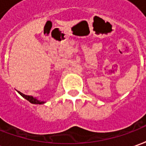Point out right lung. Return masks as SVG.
Instances as JSON below:
<instances>
[{
	"label": "right lung",
	"mask_w": 146,
	"mask_h": 146,
	"mask_svg": "<svg viewBox=\"0 0 146 146\" xmlns=\"http://www.w3.org/2000/svg\"><path fill=\"white\" fill-rule=\"evenodd\" d=\"M19 92V94L20 95H22L23 97L25 99H27L28 101L30 102V103H32V104H39V105H41V104H44L46 102L45 101H41V100H39L36 98H34L33 96H30V95H26L23 94L22 92Z\"/></svg>",
	"instance_id": "add662e5"
}]
</instances>
